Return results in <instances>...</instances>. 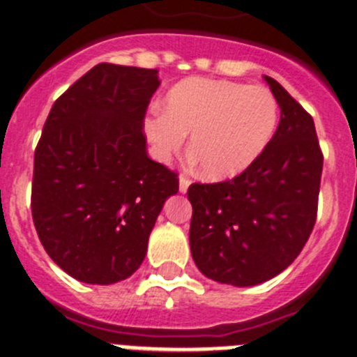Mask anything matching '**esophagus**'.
Here are the masks:
<instances>
[{"mask_svg": "<svg viewBox=\"0 0 357 357\" xmlns=\"http://www.w3.org/2000/svg\"><path fill=\"white\" fill-rule=\"evenodd\" d=\"M189 185H191V181H189L185 175H181V178H178V189H181V193H185L189 189Z\"/></svg>", "mask_w": 357, "mask_h": 357, "instance_id": "esophagus-1", "label": "esophagus"}]
</instances>
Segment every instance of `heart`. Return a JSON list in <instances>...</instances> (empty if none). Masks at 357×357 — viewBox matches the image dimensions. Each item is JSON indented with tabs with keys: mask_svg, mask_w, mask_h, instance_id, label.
<instances>
[{
	"mask_svg": "<svg viewBox=\"0 0 357 357\" xmlns=\"http://www.w3.org/2000/svg\"><path fill=\"white\" fill-rule=\"evenodd\" d=\"M277 121L279 105L266 87L193 77L173 85L164 112L144 121V134L162 162L178 155L191 134L204 175L223 181L259 159Z\"/></svg>",
	"mask_w": 357,
	"mask_h": 357,
	"instance_id": "b5f03b06",
	"label": "heart"
}]
</instances>
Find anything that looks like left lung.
<instances>
[{"label":"left lung","instance_id":"left-lung-1","mask_svg":"<svg viewBox=\"0 0 357 357\" xmlns=\"http://www.w3.org/2000/svg\"><path fill=\"white\" fill-rule=\"evenodd\" d=\"M264 80L280 107L266 150L232 181L188 189L195 264L239 288L279 275L301 254L317 222L324 166L313 118L279 82Z\"/></svg>","mask_w":357,"mask_h":357}]
</instances>
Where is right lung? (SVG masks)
<instances>
[{
    "label": "right lung",
    "mask_w": 357,
    "mask_h": 357,
    "mask_svg": "<svg viewBox=\"0 0 357 357\" xmlns=\"http://www.w3.org/2000/svg\"><path fill=\"white\" fill-rule=\"evenodd\" d=\"M157 69L98 64L50 110L36 148L31 216L44 250L87 284L141 266L176 173L151 160L144 114Z\"/></svg>",
    "instance_id": "add662e5"
}]
</instances>
